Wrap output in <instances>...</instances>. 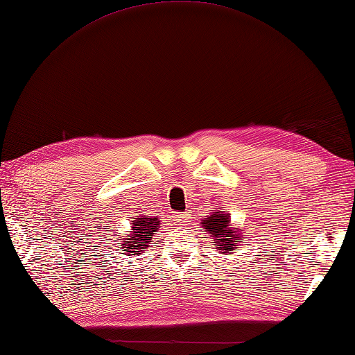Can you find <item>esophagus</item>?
<instances>
[{
	"label": "esophagus",
	"instance_id": "1",
	"mask_svg": "<svg viewBox=\"0 0 355 355\" xmlns=\"http://www.w3.org/2000/svg\"><path fill=\"white\" fill-rule=\"evenodd\" d=\"M189 218H191V215H189V211H184V213H177L175 215V220L177 224H186V222H189Z\"/></svg>",
	"mask_w": 355,
	"mask_h": 355
}]
</instances>
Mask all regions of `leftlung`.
<instances>
[{"mask_svg":"<svg viewBox=\"0 0 355 355\" xmlns=\"http://www.w3.org/2000/svg\"><path fill=\"white\" fill-rule=\"evenodd\" d=\"M201 228L213 237V245L219 254L234 252L241 248L243 241V228H234L232 218L225 211H211L210 216H205L201 222Z\"/></svg>","mask_w":355,"mask_h":355,"instance_id":"1","label":"left lung"}]
</instances>
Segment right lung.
Here are the masks:
<instances>
[{"mask_svg":"<svg viewBox=\"0 0 355 355\" xmlns=\"http://www.w3.org/2000/svg\"><path fill=\"white\" fill-rule=\"evenodd\" d=\"M160 220L157 216H136L131 220V232L127 236L119 237L118 241L122 242L119 245V251H123V255H140L146 251L148 243L151 242L153 236L159 232Z\"/></svg>","mask_w":355,"mask_h":355,"instance_id":"1","label":"right lung"}]
</instances>
